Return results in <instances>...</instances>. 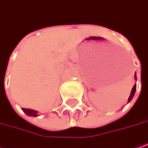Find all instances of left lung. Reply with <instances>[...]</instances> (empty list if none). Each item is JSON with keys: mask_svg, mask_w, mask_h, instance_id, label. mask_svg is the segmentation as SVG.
Wrapping results in <instances>:
<instances>
[{"mask_svg": "<svg viewBox=\"0 0 148 148\" xmlns=\"http://www.w3.org/2000/svg\"><path fill=\"white\" fill-rule=\"evenodd\" d=\"M135 79H136V74H135ZM136 84H135L134 86H133V88H132V92H131V95H130V97H129V99H128V101H131V100L132 99V97L134 96V94L135 92H136Z\"/></svg>", "mask_w": 148, "mask_h": 148, "instance_id": "obj_1", "label": "left lung"}]
</instances>
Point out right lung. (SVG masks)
Instances as JSON below:
<instances>
[{
    "label": "right lung",
    "instance_id": "1",
    "mask_svg": "<svg viewBox=\"0 0 148 148\" xmlns=\"http://www.w3.org/2000/svg\"><path fill=\"white\" fill-rule=\"evenodd\" d=\"M22 110L27 115V116H37V111L33 110H28V109L22 108Z\"/></svg>",
    "mask_w": 148,
    "mask_h": 148
}]
</instances>
